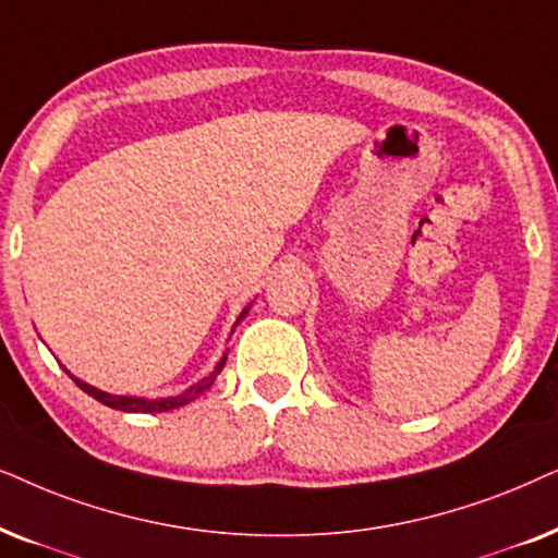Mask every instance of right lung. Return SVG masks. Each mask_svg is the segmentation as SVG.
I'll list each match as a JSON object with an SVG mask.
<instances>
[{
	"mask_svg": "<svg viewBox=\"0 0 558 558\" xmlns=\"http://www.w3.org/2000/svg\"><path fill=\"white\" fill-rule=\"evenodd\" d=\"M250 308H252V306L244 308L242 314H240V318L247 316V311H250ZM240 318H236V324H240ZM225 362H227V354L221 356L219 365L214 367V373H211L209 377H204L202 383L191 385L189 390L178 392V396H170V398H130V396H109V392L96 390V388H92V385H88V383L78 380V377H73V375L69 373V369H65V373H69V375L73 377V383H76L81 390L88 392V396L96 398V400H99V403H104V405L117 408V411H124V413H162V411H173V408H181V405H185V403H191V400H196L198 396H202L204 390H209V388H211V383L217 380V375L221 373V367H225Z\"/></svg>",
	"mask_w": 558,
	"mask_h": 558,
	"instance_id": "right-lung-1",
	"label": "right lung"
}]
</instances>
